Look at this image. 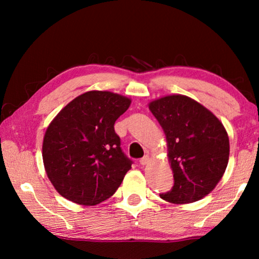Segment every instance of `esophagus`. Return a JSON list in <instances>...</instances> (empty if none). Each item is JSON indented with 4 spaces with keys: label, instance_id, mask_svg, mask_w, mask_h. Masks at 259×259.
I'll return each mask as SVG.
<instances>
[{
    "label": "esophagus",
    "instance_id": "34e87169",
    "mask_svg": "<svg viewBox=\"0 0 259 259\" xmlns=\"http://www.w3.org/2000/svg\"><path fill=\"white\" fill-rule=\"evenodd\" d=\"M148 163H150V156H148V155H145L144 157H142V159H140V164H142V165H146Z\"/></svg>",
    "mask_w": 259,
    "mask_h": 259
}]
</instances>
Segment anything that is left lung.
Listing matches in <instances>:
<instances>
[{"mask_svg": "<svg viewBox=\"0 0 259 259\" xmlns=\"http://www.w3.org/2000/svg\"><path fill=\"white\" fill-rule=\"evenodd\" d=\"M148 108L164 131L174 187L160 194L183 204L208 195L224 175L230 156L226 129L213 113L184 95L152 100Z\"/></svg>", "mask_w": 259, "mask_h": 259, "instance_id": "left-lung-1", "label": "left lung"}]
</instances>
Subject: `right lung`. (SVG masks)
<instances>
[{
  "label": "right lung",
  "mask_w": 259,
  "mask_h": 259,
  "mask_svg": "<svg viewBox=\"0 0 259 259\" xmlns=\"http://www.w3.org/2000/svg\"><path fill=\"white\" fill-rule=\"evenodd\" d=\"M131 99L93 90L68 103L47 128L42 157L48 178L65 199L96 205L115 193L131 162L114 123Z\"/></svg>",
  "instance_id": "right-lung-1"
}]
</instances>
